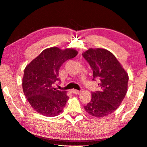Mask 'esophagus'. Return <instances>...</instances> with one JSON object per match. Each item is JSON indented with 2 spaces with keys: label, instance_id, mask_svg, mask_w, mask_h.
Wrapping results in <instances>:
<instances>
[{
  "label": "esophagus",
  "instance_id": "esophagus-1",
  "mask_svg": "<svg viewBox=\"0 0 147 147\" xmlns=\"http://www.w3.org/2000/svg\"><path fill=\"white\" fill-rule=\"evenodd\" d=\"M71 92L72 93H73V94H80V91H79V90H76V89H72L71 90Z\"/></svg>",
  "mask_w": 147,
  "mask_h": 147
}]
</instances>
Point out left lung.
<instances>
[{
    "instance_id": "8db88e82",
    "label": "left lung",
    "mask_w": 147,
    "mask_h": 147,
    "mask_svg": "<svg viewBox=\"0 0 147 147\" xmlns=\"http://www.w3.org/2000/svg\"><path fill=\"white\" fill-rule=\"evenodd\" d=\"M82 56L93 72L92 80H98L100 90L92 92V98L84 109L96 118L115 111L126 95L129 76L113 53L104 49H89Z\"/></svg>"
}]
</instances>
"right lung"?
I'll return each mask as SVG.
<instances>
[{
    "label": "right lung",
    "instance_id": "obj_1",
    "mask_svg": "<svg viewBox=\"0 0 147 147\" xmlns=\"http://www.w3.org/2000/svg\"><path fill=\"white\" fill-rule=\"evenodd\" d=\"M77 54L78 52L73 49L48 48L26 67L22 79L23 91L37 113L52 117L62 112L69 96L65 90H57L53 85L57 82L60 83L58 71L60 67Z\"/></svg>",
    "mask_w": 147,
    "mask_h": 147
}]
</instances>
